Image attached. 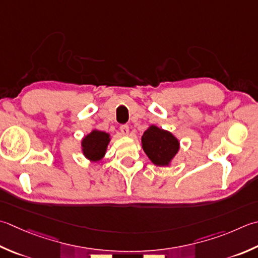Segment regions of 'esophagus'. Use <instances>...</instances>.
<instances>
[{"label": "esophagus", "mask_w": 258, "mask_h": 258, "mask_svg": "<svg viewBox=\"0 0 258 258\" xmlns=\"http://www.w3.org/2000/svg\"><path fill=\"white\" fill-rule=\"evenodd\" d=\"M120 133H122L123 135H128V133H130L128 125H122V126H120Z\"/></svg>", "instance_id": "34e87169"}]
</instances>
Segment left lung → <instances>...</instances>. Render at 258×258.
<instances>
[{
    "mask_svg": "<svg viewBox=\"0 0 258 258\" xmlns=\"http://www.w3.org/2000/svg\"><path fill=\"white\" fill-rule=\"evenodd\" d=\"M142 148L152 163L159 166H168L178 153L180 143L169 131L151 125L142 136Z\"/></svg>",
    "mask_w": 258,
    "mask_h": 258,
    "instance_id": "obj_1",
    "label": "left lung"
}]
</instances>
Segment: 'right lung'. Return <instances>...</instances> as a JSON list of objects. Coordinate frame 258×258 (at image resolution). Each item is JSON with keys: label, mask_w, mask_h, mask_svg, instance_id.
I'll return each mask as SVG.
<instances>
[{"label": "right lung", "mask_w": 258, "mask_h": 258, "mask_svg": "<svg viewBox=\"0 0 258 258\" xmlns=\"http://www.w3.org/2000/svg\"><path fill=\"white\" fill-rule=\"evenodd\" d=\"M109 134L102 131L94 130L85 136L82 141L83 153L89 161L97 162L102 160L109 143Z\"/></svg>", "instance_id": "obj_1"}]
</instances>
